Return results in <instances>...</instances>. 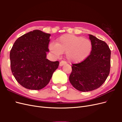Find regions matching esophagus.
<instances>
[{"instance_id": "1", "label": "esophagus", "mask_w": 122, "mask_h": 122, "mask_svg": "<svg viewBox=\"0 0 122 122\" xmlns=\"http://www.w3.org/2000/svg\"><path fill=\"white\" fill-rule=\"evenodd\" d=\"M67 64V62H66V61H61L60 62V64H59V66H60V67H61V66L65 65V64Z\"/></svg>"}]
</instances>
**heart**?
<instances>
[{
    "label": "heart",
    "instance_id": "heart-1",
    "mask_svg": "<svg viewBox=\"0 0 122 122\" xmlns=\"http://www.w3.org/2000/svg\"><path fill=\"white\" fill-rule=\"evenodd\" d=\"M92 49L89 40L74 35L65 34L59 38L56 42L51 43L49 49L56 56L66 53V57L70 62L78 63L88 56Z\"/></svg>",
    "mask_w": 122,
    "mask_h": 122
}]
</instances>
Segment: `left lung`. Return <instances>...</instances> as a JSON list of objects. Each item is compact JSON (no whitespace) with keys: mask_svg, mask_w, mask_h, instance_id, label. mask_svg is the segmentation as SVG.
<instances>
[{"mask_svg":"<svg viewBox=\"0 0 122 122\" xmlns=\"http://www.w3.org/2000/svg\"><path fill=\"white\" fill-rule=\"evenodd\" d=\"M89 35L92 49L90 55L79 64H73L69 81L81 92H90L100 87L109 75L111 51L105 42Z\"/></svg>","mask_w":122,"mask_h":122,"instance_id":"left-lung-1","label":"left lung"}]
</instances>
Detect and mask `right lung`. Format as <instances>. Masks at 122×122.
<instances>
[{
	"mask_svg": "<svg viewBox=\"0 0 122 122\" xmlns=\"http://www.w3.org/2000/svg\"><path fill=\"white\" fill-rule=\"evenodd\" d=\"M49 34L34 30L18 38L10 51V68L17 82L29 90H39L48 84L59 61L46 58Z\"/></svg>",
	"mask_w": 122,
	"mask_h": 122,
	"instance_id": "1",
	"label": "right lung"
}]
</instances>
